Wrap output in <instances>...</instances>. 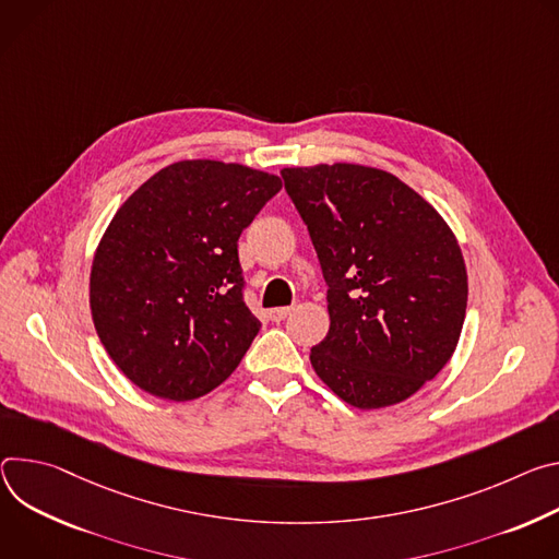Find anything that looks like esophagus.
<instances>
[{
  "instance_id": "34e87169",
  "label": "esophagus",
  "mask_w": 559,
  "mask_h": 559,
  "mask_svg": "<svg viewBox=\"0 0 559 559\" xmlns=\"http://www.w3.org/2000/svg\"><path fill=\"white\" fill-rule=\"evenodd\" d=\"M293 311L290 306H282V308H271L269 311V318L273 320V322H282V320H286V316Z\"/></svg>"
}]
</instances>
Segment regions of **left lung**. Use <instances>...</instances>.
I'll list each match as a JSON object with an SVG mask.
<instances>
[{"label":"left lung","instance_id":"obj_1","mask_svg":"<svg viewBox=\"0 0 559 559\" xmlns=\"http://www.w3.org/2000/svg\"><path fill=\"white\" fill-rule=\"evenodd\" d=\"M329 284L326 337L311 348L318 378L370 411L415 395L449 364L466 316L462 248L395 175L361 164L282 170Z\"/></svg>","mask_w":559,"mask_h":559}]
</instances>
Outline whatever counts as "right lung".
I'll return each instance as SVG.
<instances>
[{
    "label": "right lung",
    "instance_id": "obj_1",
    "mask_svg": "<svg viewBox=\"0 0 559 559\" xmlns=\"http://www.w3.org/2000/svg\"><path fill=\"white\" fill-rule=\"evenodd\" d=\"M280 189L264 170L183 159L119 206L93 258L91 316L135 386L189 402L237 368L262 326L243 304L237 239Z\"/></svg>",
    "mask_w": 559,
    "mask_h": 559
}]
</instances>
